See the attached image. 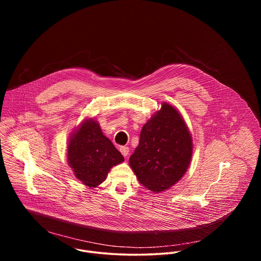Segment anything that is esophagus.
<instances>
[{"instance_id": "esophagus-1", "label": "esophagus", "mask_w": 261, "mask_h": 261, "mask_svg": "<svg viewBox=\"0 0 261 261\" xmlns=\"http://www.w3.org/2000/svg\"><path fill=\"white\" fill-rule=\"evenodd\" d=\"M120 152L122 153V155L124 157H127L128 154H129V147L125 146V145H122V146H120Z\"/></svg>"}]
</instances>
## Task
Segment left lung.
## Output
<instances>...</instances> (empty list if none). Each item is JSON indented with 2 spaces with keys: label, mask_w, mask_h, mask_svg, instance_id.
Wrapping results in <instances>:
<instances>
[{
  "label": "left lung",
  "mask_w": 261,
  "mask_h": 261,
  "mask_svg": "<svg viewBox=\"0 0 261 261\" xmlns=\"http://www.w3.org/2000/svg\"><path fill=\"white\" fill-rule=\"evenodd\" d=\"M192 148L191 134L180 114L163 103L143 125L129 164L142 186L159 193L169 189L187 171Z\"/></svg>",
  "instance_id": "8db88e82"
}]
</instances>
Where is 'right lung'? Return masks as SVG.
<instances>
[{
  "label": "right lung",
  "mask_w": 261,
  "mask_h": 261,
  "mask_svg": "<svg viewBox=\"0 0 261 261\" xmlns=\"http://www.w3.org/2000/svg\"><path fill=\"white\" fill-rule=\"evenodd\" d=\"M68 164L75 176L88 187H97L110 168L122 163L124 157L93 119L86 120L72 133L67 150Z\"/></svg>",
  "instance_id": "add662e5"
}]
</instances>
